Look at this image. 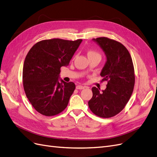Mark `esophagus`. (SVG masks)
<instances>
[{
    "mask_svg": "<svg viewBox=\"0 0 157 157\" xmlns=\"http://www.w3.org/2000/svg\"><path fill=\"white\" fill-rule=\"evenodd\" d=\"M85 87H84V86H82V85H78L76 86V89H85Z\"/></svg>",
    "mask_w": 157,
    "mask_h": 157,
    "instance_id": "obj_1",
    "label": "esophagus"
}]
</instances>
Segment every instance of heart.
<instances>
[{
  "label": "heart",
  "mask_w": 157,
  "mask_h": 157,
  "mask_svg": "<svg viewBox=\"0 0 157 157\" xmlns=\"http://www.w3.org/2000/svg\"><path fill=\"white\" fill-rule=\"evenodd\" d=\"M87 57L89 59L91 57H98L99 58H101L100 55L98 52L94 51V50H89V51H88Z\"/></svg>",
  "instance_id": "heart-1"
}]
</instances>
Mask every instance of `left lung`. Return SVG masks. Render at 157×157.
<instances>
[{
  "label": "left lung",
  "mask_w": 157,
  "mask_h": 157,
  "mask_svg": "<svg viewBox=\"0 0 157 157\" xmlns=\"http://www.w3.org/2000/svg\"><path fill=\"white\" fill-rule=\"evenodd\" d=\"M103 49L107 61L100 75L101 82H108L106 89L100 93L93 87V97L88 105L90 111L102 118L112 117L122 111L132 94L135 74L132 57L128 49L116 40L107 37L93 38Z\"/></svg>",
  "instance_id": "1"
}]
</instances>
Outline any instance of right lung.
Wrapping results in <instances>:
<instances>
[{"instance_id":"add662e5","label":"right lung","mask_w":157,"mask_h":157,"mask_svg":"<svg viewBox=\"0 0 157 157\" xmlns=\"http://www.w3.org/2000/svg\"><path fill=\"white\" fill-rule=\"evenodd\" d=\"M82 42L44 40L29 50L23 64V85L30 103L40 114L51 117L67 107L75 85L59 82L60 68L69 64Z\"/></svg>"}]
</instances>
